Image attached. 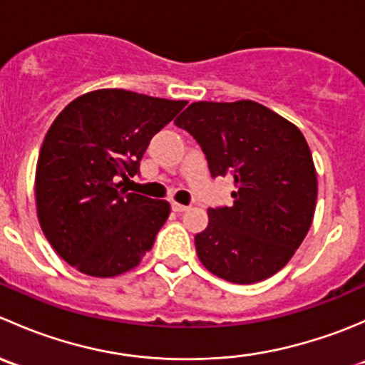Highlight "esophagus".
<instances>
[{
  "label": "esophagus",
  "mask_w": 365,
  "mask_h": 365,
  "mask_svg": "<svg viewBox=\"0 0 365 365\" xmlns=\"http://www.w3.org/2000/svg\"><path fill=\"white\" fill-rule=\"evenodd\" d=\"M171 208L175 210V212L182 213V212H187V210H189V206H187V205H180V203H176V201H173Z\"/></svg>",
  "instance_id": "obj_1"
}]
</instances>
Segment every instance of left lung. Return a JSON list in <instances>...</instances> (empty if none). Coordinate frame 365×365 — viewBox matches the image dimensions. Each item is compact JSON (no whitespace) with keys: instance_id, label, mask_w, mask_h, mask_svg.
Masks as SVG:
<instances>
[{"instance_id":"obj_1","label":"left lung","mask_w":365,"mask_h":365,"mask_svg":"<svg viewBox=\"0 0 365 365\" xmlns=\"http://www.w3.org/2000/svg\"><path fill=\"white\" fill-rule=\"evenodd\" d=\"M175 125L201 146L212 178L235 185L233 205L208 208V226L194 237L201 263L235 284L277 274L304 242L318 196L302 132L252 101L194 102Z\"/></svg>"}]
</instances>
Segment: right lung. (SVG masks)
Returning <instances> with one entry per match:
<instances>
[{"mask_svg": "<svg viewBox=\"0 0 365 365\" xmlns=\"http://www.w3.org/2000/svg\"><path fill=\"white\" fill-rule=\"evenodd\" d=\"M187 106L127 90L81 95L58 114L36 162V213L53 249L83 274L114 277L141 263L171 206L128 192L153 135Z\"/></svg>", "mask_w": 365, "mask_h": 365, "instance_id": "1", "label": "right lung"}]
</instances>
